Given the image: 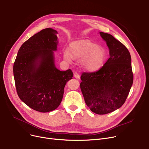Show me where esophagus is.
<instances>
[{
  "instance_id": "34e87169",
  "label": "esophagus",
  "mask_w": 149,
  "mask_h": 149,
  "mask_svg": "<svg viewBox=\"0 0 149 149\" xmlns=\"http://www.w3.org/2000/svg\"><path fill=\"white\" fill-rule=\"evenodd\" d=\"M74 77L75 78V79H80V75L78 74V73H77V72H75L74 74Z\"/></svg>"
}]
</instances>
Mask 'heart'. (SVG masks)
Instances as JSON below:
<instances>
[{"instance_id": "heart-1", "label": "heart", "mask_w": 149, "mask_h": 149, "mask_svg": "<svg viewBox=\"0 0 149 149\" xmlns=\"http://www.w3.org/2000/svg\"><path fill=\"white\" fill-rule=\"evenodd\" d=\"M63 58L70 62L74 59H80V64L88 71H95L104 63L107 53L105 49L89 40H76L70 43L68 49L63 52Z\"/></svg>"}]
</instances>
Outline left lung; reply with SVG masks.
<instances>
[{"mask_svg":"<svg viewBox=\"0 0 149 149\" xmlns=\"http://www.w3.org/2000/svg\"><path fill=\"white\" fill-rule=\"evenodd\" d=\"M109 49V58L95 72H83L80 88L90 110L98 115L112 112L126 101L134 80L129 51L112 35L100 32Z\"/></svg>","mask_w":149,"mask_h":149,"instance_id":"1","label":"left lung"}]
</instances>
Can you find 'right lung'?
<instances>
[{
	"label": "right lung",
	"mask_w": 149,
	"mask_h": 149,
	"mask_svg": "<svg viewBox=\"0 0 149 149\" xmlns=\"http://www.w3.org/2000/svg\"><path fill=\"white\" fill-rule=\"evenodd\" d=\"M57 34L56 30L48 28L30 37L21 46L13 66L18 96L38 112L56 109L66 83L73 77L70 69L61 71L55 65Z\"/></svg>",
	"instance_id": "1"
}]
</instances>
